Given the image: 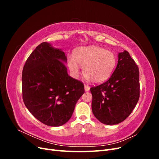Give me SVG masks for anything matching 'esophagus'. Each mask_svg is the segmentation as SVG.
<instances>
[{
    "label": "esophagus",
    "instance_id": "1",
    "mask_svg": "<svg viewBox=\"0 0 159 159\" xmlns=\"http://www.w3.org/2000/svg\"><path fill=\"white\" fill-rule=\"evenodd\" d=\"M84 88H85V91H88L89 90V89H90L89 86L88 85H84Z\"/></svg>",
    "mask_w": 159,
    "mask_h": 159
}]
</instances>
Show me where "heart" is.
Listing matches in <instances>:
<instances>
[{"mask_svg":"<svg viewBox=\"0 0 159 159\" xmlns=\"http://www.w3.org/2000/svg\"><path fill=\"white\" fill-rule=\"evenodd\" d=\"M117 64L115 53L99 46L81 47L77 49L73 57H68V65L71 73L79 74V66L83 74L93 84H102L111 75Z\"/></svg>","mask_w":159,"mask_h":159,"instance_id":"1","label":"heart"}]
</instances>
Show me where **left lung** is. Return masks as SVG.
<instances>
[{"instance_id":"obj_1","label":"left lung","mask_w":159,"mask_h":159,"mask_svg":"<svg viewBox=\"0 0 159 159\" xmlns=\"http://www.w3.org/2000/svg\"><path fill=\"white\" fill-rule=\"evenodd\" d=\"M90 91L91 109L101 123L116 125L129 116L139 101L140 84L139 68L127 51L119 53L117 67L110 78Z\"/></svg>"}]
</instances>
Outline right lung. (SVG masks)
<instances>
[{"instance_id":"add662e5","label":"right lung","mask_w":159,"mask_h":159,"mask_svg":"<svg viewBox=\"0 0 159 159\" xmlns=\"http://www.w3.org/2000/svg\"><path fill=\"white\" fill-rule=\"evenodd\" d=\"M66 61L61 49L42 42L24 66L23 102L33 116L46 125L58 127L68 122L85 92L84 84L68 74Z\"/></svg>"}]
</instances>
